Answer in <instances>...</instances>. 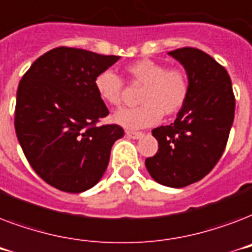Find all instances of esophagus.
I'll return each instance as SVG.
<instances>
[{
    "instance_id": "1",
    "label": "esophagus",
    "mask_w": 252,
    "mask_h": 252,
    "mask_svg": "<svg viewBox=\"0 0 252 252\" xmlns=\"http://www.w3.org/2000/svg\"><path fill=\"white\" fill-rule=\"evenodd\" d=\"M126 134L128 137L133 138V140H138V138H141L142 136H144L142 132H136V130H126Z\"/></svg>"
}]
</instances>
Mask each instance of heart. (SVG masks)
I'll list each match as a JSON object with an SVG mask.
<instances>
[{
    "mask_svg": "<svg viewBox=\"0 0 252 252\" xmlns=\"http://www.w3.org/2000/svg\"><path fill=\"white\" fill-rule=\"evenodd\" d=\"M126 76L130 84L142 85L138 102L141 106L123 108L112 115V122L128 129H141L156 126L163 115L178 114L187 103L189 80L179 68H167L159 61L141 59L126 65ZM96 94L108 106L118 107L124 96V82L110 69L102 70L94 78Z\"/></svg>",
    "mask_w": 252,
    "mask_h": 252,
    "instance_id": "obj_1",
    "label": "heart"
}]
</instances>
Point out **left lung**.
Returning <instances> with one entry per match:
<instances>
[{
  "mask_svg": "<svg viewBox=\"0 0 252 252\" xmlns=\"http://www.w3.org/2000/svg\"><path fill=\"white\" fill-rule=\"evenodd\" d=\"M189 80L187 103L170 126L154 128L158 152L145 166L156 182L182 188L212 171L226 148L235 98L226 69L208 53L184 47L168 52Z\"/></svg>",
  "mask_w": 252,
  "mask_h": 252,
  "instance_id": "obj_1",
  "label": "left lung"
}]
</instances>
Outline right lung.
<instances>
[{
    "mask_svg": "<svg viewBox=\"0 0 252 252\" xmlns=\"http://www.w3.org/2000/svg\"><path fill=\"white\" fill-rule=\"evenodd\" d=\"M86 49H51L22 77L14 126L33 171L52 187L80 193L106 171L111 148L124 129L96 126L108 115L94 78L119 60Z\"/></svg>",
    "mask_w": 252,
    "mask_h": 252,
    "instance_id": "obj_1",
    "label": "right lung"
}]
</instances>
